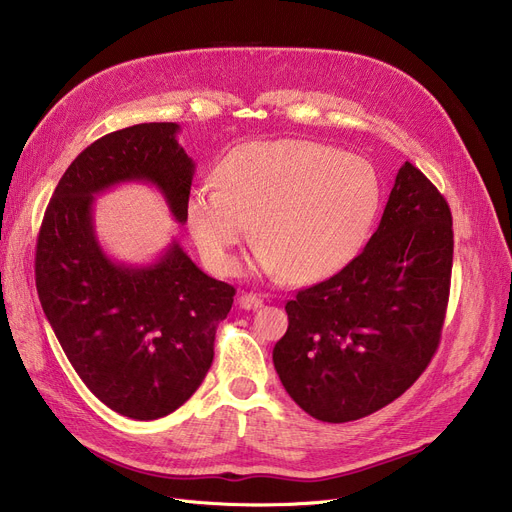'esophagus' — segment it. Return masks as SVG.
Returning <instances> with one entry per match:
<instances>
[{"label": "esophagus", "mask_w": 512, "mask_h": 512, "mask_svg": "<svg viewBox=\"0 0 512 512\" xmlns=\"http://www.w3.org/2000/svg\"><path fill=\"white\" fill-rule=\"evenodd\" d=\"M237 304H239V308H243V310H256V308L262 306V298L256 296V294H241L239 300H237Z\"/></svg>", "instance_id": "1"}]
</instances>
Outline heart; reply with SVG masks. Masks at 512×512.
<instances>
[{"label": "heart", "mask_w": 512, "mask_h": 512, "mask_svg": "<svg viewBox=\"0 0 512 512\" xmlns=\"http://www.w3.org/2000/svg\"><path fill=\"white\" fill-rule=\"evenodd\" d=\"M214 181L193 187L185 202L187 229L210 269H237L233 250L252 221L258 271L291 285L342 273L369 243L383 204L369 160L308 139L237 145Z\"/></svg>", "instance_id": "obj_1"}]
</instances>
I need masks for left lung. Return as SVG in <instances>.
Returning <instances> with one entry per match:
<instances>
[{
	"label": "left lung",
	"mask_w": 512,
	"mask_h": 512,
	"mask_svg": "<svg viewBox=\"0 0 512 512\" xmlns=\"http://www.w3.org/2000/svg\"><path fill=\"white\" fill-rule=\"evenodd\" d=\"M452 237L448 202L404 162L367 248L285 304L289 325L273 362L310 417H367L427 369L448 306Z\"/></svg>",
	"instance_id": "obj_1"
}]
</instances>
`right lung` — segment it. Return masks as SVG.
<instances>
[{
    "label": "right lung",
    "mask_w": 512,
    "mask_h": 512,
    "mask_svg": "<svg viewBox=\"0 0 512 512\" xmlns=\"http://www.w3.org/2000/svg\"><path fill=\"white\" fill-rule=\"evenodd\" d=\"M177 123H143L93 141L62 175L37 237L43 312L72 369L108 408L152 421L185 404L214 358L235 287L208 277L177 239L145 264L118 262L95 233V196L156 187L179 225L196 164Z\"/></svg>",
    "instance_id": "add662e5"
}]
</instances>
